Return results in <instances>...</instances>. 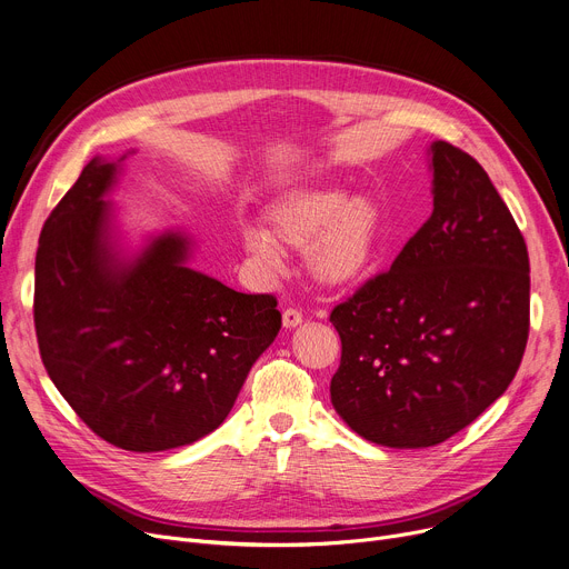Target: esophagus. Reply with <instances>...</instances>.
I'll use <instances>...</instances> for the list:
<instances>
[{
  "label": "esophagus",
  "mask_w": 569,
  "mask_h": 569,
  "mask_svg": "<svg viewBox=\"0 0 569 569\" xmlns=\"http://www.w3.org/2000/svg\"><path fill=\"white\" fill-rule=\"evenodd\" d=\"M297 325H302V313L297 309H286L283 311V327H286V330H292V327H297Z\"/></svg>",
  "instance_id": "1"
}]
</instances>
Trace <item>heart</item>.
Instances as JSON below:
<instances>
[{"label":"heart","mask_w":569,"mask_h":569,"mask_svg":"<svg viewBox=\"0 0 569 569\" xmlns=\"http://www.w3.org/2000/svg\"><path fill=\"white\" fill-rule=\"evenodd\" d=\"M242 244L267 269L281 262L274 244L305 249L313 281L343 290L367 281L382 262L387 214L373 193L348 196L343 187H305L269 204L264 232L247 228Z\"/></svg>","instance_id":"1"}]
</instances>
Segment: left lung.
Wrapping results in <instances>:
<instances>
[{"instance_id": "left-lung-1", "label": "left lung", "mask_w": 569, "mask_h": 569, "mask_svg": "<svg viewBox=\"0 0 569 569\" xmlns=\"http://www.w3.org/2000/svg\"><path fill=\"white\" fill-rule=\"evenodd\" d=\"M433 212L378 274L339 305L332 406L376 445L417 450L475 422L517 376L528 341L523 234L485 168L427 149Z\"/></svg>"}]
</instances>
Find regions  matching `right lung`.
<instances>
[{"mask_svg":"<svg viewBox=\"0 0 569 569\" xmlns=\"http://www.w3.org/2000/svg\"><path fill=\"white\" fill-rule=\"evenodd\" d=\"M136 154L89 161L48 217L34 322L43 367L80 420L129 452H163L221 427L281 330L272 295L191 267L196 239H131L110 193Z\"/></svg>","mask_w":569,"mask_h":569,"instance_id":"right-lung-1","label":"right lung"}]
</instances>
